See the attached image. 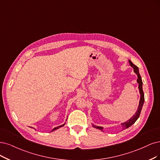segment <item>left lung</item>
<instances>
[{"instance_id":"8db88e82","label":"left lung","mask_w":160,"mask_h":160,"mask_svg":"<svg viewBox=\"0 0 160 160\" xmlns=\"http://www.w3.org/2000/svg\"><path fill=\"white\" fill-rule=\"evenodd\" d=\"M128 62H129L130 65H131V66L134 68V72L137 74V76H138L137 82L138 83V88H139V92H140V103H139V105H138V110H137V112H136L135 115H134L131 118V119L128 120L127 121L121 124V125L122 127V130H125V129L131 127L132 125H133V124L136 122V121H137L138 119V117H140V112H141L142 108V106H143V104H144V92H143V90H142V81L141 76H140V73H139L138 68L137 66H136V65H134L130 60L128 61ZM92 126L94 128L101 130V131H103V127H98V126L93 125Z\"/></svg>"}]
</instances>
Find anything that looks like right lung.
Here are the masks:
<instances>
[{"mask_svg":"<svg viewBox=\"0 0 160 160\" xmlns=\"http://www.w3.org/2000/svg\"><path fill=\"white\" fill-rule=\"evenodd\" d=\"M64 125H64H61V126H58V127H57L54 128H53V129L52 130V131H51V132H52V131H55V130H56V129H58V128H60V127H63Z\"/></svg>","mask_w":160,"mask_h":160,"instance_id":"right-lung-1","label":"right lung"}]
</instances>
